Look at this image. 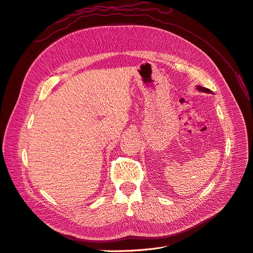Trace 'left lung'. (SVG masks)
Returning <instances> with one entry per match:
<instances>
[{"mask_svg":"<svg viewBox=\"0 0 253 253\" xmlns=\"http://www.w3.org/2000/svg\"><path fill=\"white\" fill-rule=\"evenodd\" d=\"M197 89H198V90H201V91H204V93H209V94H212V91H211L209 88L202 87V86H200V85L197 86Z\"/></svg>","mask_w":253,"mask_h":253,"instance_id":"8db88e82","label":"left lung"}]
</instances>
